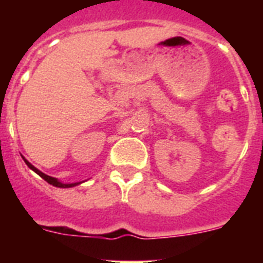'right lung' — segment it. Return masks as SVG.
<instances>
[{"label":"right lung","mask_w":263,"mask_h":263,"mask_svg":"<svg viewBox=\"0 0 263 263\" xmlns=\"http://www.w3.org/2000/svg\"><path fill=\"white\" fill-rule=\"evenodd\" d=\"M23 160H25V163H26L27 166H29L30 168L32 170V171H34V173L38 174V175L41 176V178L45 179L46 182L50 183V184H52L53 187H59V188H71V187H76V185H79V184H81V183H83V182H76V183H63V182H60V180H58L57 178H52V176L46 175L45 173H42V171H39V170L36 168V167L32 166V164L30 163L29 160L25 159V158H23Z\"/></svg>","instance_id":"add662e5"}]
</instances>
